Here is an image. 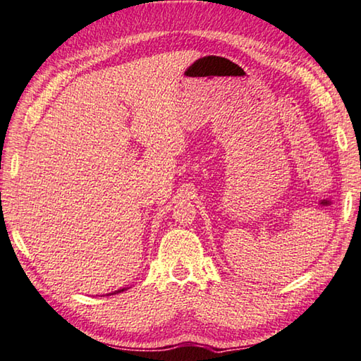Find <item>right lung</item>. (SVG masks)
Segmentation results:
<instances>
[{"label":"right lung","instance_id":"right-lung-1","mask_svg":"<svg viewBox=\"0 0 361 361\" xmlns=\"http://www.w3.org/2000/svg\"><path fill=\"white\" fill-rule=\"evenodd\" d=\"M123 290H126V288H120V290H116V292H112V293H109V295H116V293H120V292H123Z\"/></svg>","mask_w":361,"mask_h":361}]
</instances>
